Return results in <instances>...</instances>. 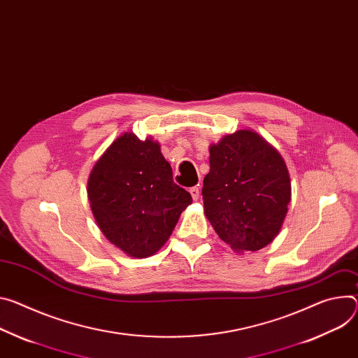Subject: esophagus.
Masks as SVG:
<instances>
[{
	"label": "esophagus",
	"instance_id": "1",
	"mask_svg": "<svg viewBox=\"0 0 358 358\" xmlns=\"http://www.w3.org/2000/svg\"><path fill=\"white\" fill-rule=\"evenodd\" d=\"M189 194H191L192 200L197 201L199 197H200V188H199V187H191V188H189Z\"/></svg>",
	"mask_w": 358,
	"mask_h": 358
}]
</instances>
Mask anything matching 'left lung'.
Segmentation results:
<instances>
[{"label": "left lung", "instance_id": "obj_1", "mask_svg": "<svg viewBox=\"0 0 358 358\" xmlns=\"http://www.w3.org/2000/svg\"><path fill=\"white\" fill-rule=\"evenodd\" d=\"M204 214L218 237L236 251H257L280 233L291 182L280 152L251 129L210 145L203 185Z\"/></svg>", "mask_w": 358, "mask_h": 358}]
</instances>
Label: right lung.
<instances>
[{
  "label": "right lung",
  "instance_id": "right-lung-1",
  "mask_svg": "<svg viewBox=\"0 0 358 358\" xmlns=\"http://www.w3.org/2000/svg\"><path fill=\"white\" fill-rule=\"evenodd\" d=\"M101 233L129 257L155 254L192 203L173 180L170 162L152 138L120 136L95 162L87 184Z\"/></svg>",
  "mask_w": 358,
  "mask_h": 358
}]
</instances>
